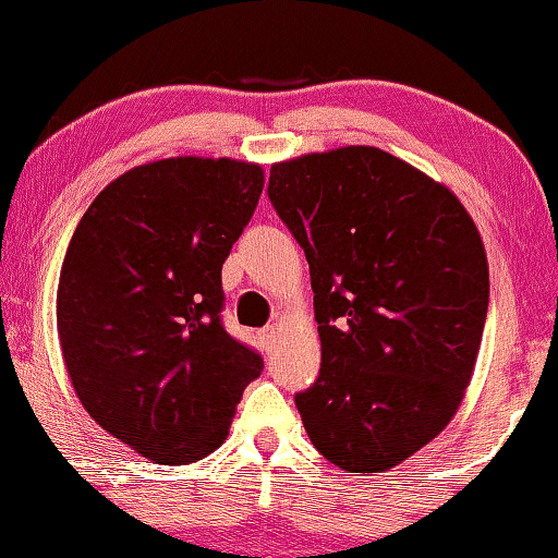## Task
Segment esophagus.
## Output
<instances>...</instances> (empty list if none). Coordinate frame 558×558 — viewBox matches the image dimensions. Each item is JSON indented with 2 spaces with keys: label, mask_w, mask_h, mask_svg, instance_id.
<instances>
[{
  "label": "esophagus",
  "mask_w": 558,
  "mask_h": 558,
  "mask_svg": "<svg viewBox=\"0 0 558 558\" xmlns=\"http://www.w3.org/2000/svg\"><path fill=\"white\" fill-rule=\"evenodd\" d=\"M259 337H262V342H264L266 350H271V347H277V339H279V327H274V325L264 327Z\"/></svg>",
  "instance_id": "1"
}]
</instances>
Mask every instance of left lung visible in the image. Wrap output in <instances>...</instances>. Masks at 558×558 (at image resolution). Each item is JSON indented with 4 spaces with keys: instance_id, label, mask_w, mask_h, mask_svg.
Returning <instances> with one entry per match:
<instances>
[{
    "instance_id": "obj_1",
    "label": "left lung",
    "mask_w": 558,
    "mask_h": 558,
    "mask_svg": "<svg viewBox=\"0 0 558 558\" xmlns=\"http://www.w3.org/2000/svg\"><path fill=\"white\" fill-rule=\"evenodd\" d=\"M269 198L310 262L319 325L304 430L347 473L390 471L471 385L488 312L478 226L448 185L373 145L274 163Z\"/></svg>"
}]
</instances>
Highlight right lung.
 <instances>
[{
  "mask_svg": "<svg viewBox=\"0 0 558 558\" xmlns=\"http://www.w3.org/2000/svg\"><path fill=\"white\" fill-rule=\"evenodd\" d=\"M264 189L259 163L179 156L105 185L64 254L58 335L83 408L163 465L211 456L262 357L221 327V266Z\"/></svg>",
  "mask_w": 558,
  "mask_h": 558,
  "instance_id": "right-lung-1",
  "label": "right lung"
}]
</instances>
